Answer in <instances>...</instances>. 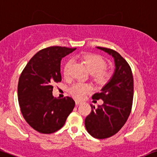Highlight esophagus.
Returning a JSON list of instances; mask_svg holds the SVG:
<instances>
[{"label":"esophagus","instance_id":"esophagus-1","mask_svg":"<svg viewBox=\"0 0 157 157\" xmlns=\"http://www.w3.org/2000/svg\"><path fill=\"white\" fill-rule=\"evenodd\" d=\"M75 104H76V105H77V106H78V105H80V104H82V101H75Z\"/></svg>","mask_w":157,"mask_h":157}]
</instances>
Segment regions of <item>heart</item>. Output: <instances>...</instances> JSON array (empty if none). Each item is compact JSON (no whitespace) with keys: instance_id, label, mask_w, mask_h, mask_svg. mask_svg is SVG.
Returning <instances> with one entry per match:
<instances>
[{"instance_id":"obj_1","label":"heart","mask_w":157,"mask_h":157,"mask_svg":"<svg viewBox=\"0 0 157 157\" xmlns=\"http://www.w3.org/2000/svg\"><path fill=\"white\" fill-rule=\"evenodd\" d=\"M82 63L87 67L94 80L100 85H104L110 80L112 72L106 68V61L102 56L94 53H84L80 56ZM73 65L72 60H68L65 63L63 68V74L65 77L68 78L71 74V68ZM92 90V86L88 83L76 82L72 84L68 89L69 93L73 97L81 100L86 97Z\"/></svg>"}]
</instances>
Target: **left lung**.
I'll return each mask as SVG.
<instances>
[{
	"label": "left lung",
	"mask_w": 157,
	"mask_h": 157,
	"mask_svg": "<svg viewBox=\"0 0 157 157\" xmlns=\"http://www.w3.org/2000/svg\"><path fill=\"white\" fill-rule=\"evenodd\" d=\"M112 55L115 73L101 92L93 94V100L104 101L98 108L91 104L92 112L85 119V126L92 136L104 139L116 134L124 125L131 113L133 99V77L128 63L113 49L97 47Z\"/></svg>",
	"instance_id": "obj_1"
}]
</instances>
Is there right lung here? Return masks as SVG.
Instances as JSON below:
<instances>
[{
	"instance_id": "1",
	"label": "right lung",
	"mask_w": 157,
	"mask_h": 157,
	"mask_svg": "<svg viewBox=\"0 0 157 157\" xmlns=\"http://www.w3.org/2000/svg\"><path fill=\"white\" fill-rule=\"evenodd\" d=\"M75 50L60 46L44 48L31 58L21 74L18 84L21 112L27 124L41 133L61 129L75 108L71 98H54L52 92L54 83L62 80V58Z\"/></svg>"
}]
</instances>
